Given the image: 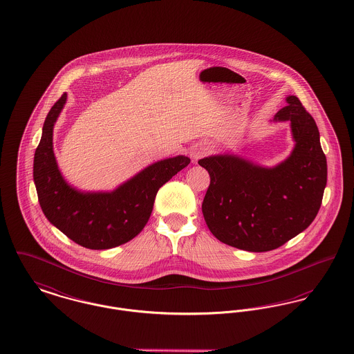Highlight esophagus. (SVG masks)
<instances>
[{"label":"esophagus","instance_id":"obj_1","mask_svg":"<svg viewBox=\"0 0 354 354\" xmlns=\"http://www.w3.org/2000/svg\"><path fill=\"white\" fill-rule=\"evenodd\" d=\"M207 153V148L206 146H203V145H198V146L194 147L192 149H191V156L194 158V159H201L202 156H205Z\"/></svg>","mask_w":354,"mask_h":354}]
</instances>
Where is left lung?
I'll return each mask as SVG.
<instances>
[{
  "label": "left lung",
  "instance_id": "1",
  "mask_svg": "<svg viewBox=\"0 0 354 354\" xmlns=\"http://www.w3.org/2000/svg\"><path fill=\"white\" fill-rule=\"evenodd\" d=\"M274 122H290L295 142L278 166H257L236 155H215L198 163L209 174L202 203L207 227L221 242L252 252L278 249L310 226L326 187V156L312 115L297 96Z\"/></svg>",
  "mask_w": 354,
  "mask_h": 354
}]
</instances>
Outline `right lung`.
<instances>
[{
    "label": "right lung",
    "mask_w": 354,
    "mask_h": 354,
    "mask_svg": "<svg viewBox=\"0 0 354 354\" xmlns=\"http://www.w3.org/2000/svg\"><path fill=\"white\" fill-rule=\"evenodd\" d=\"M65 102L66 93H63L50 108L35 152L33 179L42 212L83 248L120 246L145 229L159 188L187 167L189 159L179 155L156 162L111 192H82L65 182L53 153V125Z\"/></svg>",
    "instance_id": "1"
}]
</instances>
